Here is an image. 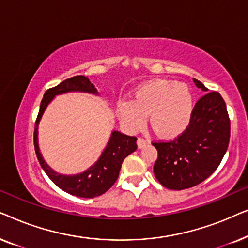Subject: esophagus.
<instances>
[{
	"mask_svg": "<svg viewBox=\"0 0 248 248\" xmlns=\"http://www.w3.org/2000/svg\"><path fill=\"white\" fill-rule=\"evenodd\" d=\"M137 143H138V148L141 149V148H143V147H145V145L148 144V141L144 140V139H142V138H139L138 141H137Z\"/></svg>",
	"mask_w": 248,
	"mask_h": 248,
	"instance_id": "obj_1",
	"label": "esophagus"
}]
</instances>
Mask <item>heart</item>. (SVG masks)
I'll list each match as a JSON object with an SVG mask.
<instances>
[{"instance_id":"1","label":"heart","mask_w":248,"mask_h":248,"mask_svg":"<svg viewBox=\"0 0 248 248\" xmlns=\"http://www.w3.org/2000/svg\"><path fill=\"white\" fill-rule=\"evenodd\" d=\"M194 96L188 87L174 81L154 80L134 91L131 101H118L116 111L121 123L137 131L149 115L152 130L164 139L184 133L194 113Z\"/></svg>"}]
</instances>
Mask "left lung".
<instances>
[{"mask_svg":"<svg viewBox=\"0 0 248 248\" xmlns=\"http://www.w3.org/2000/svg\"><path fill=\"white\" fill-rule=\"evenodd\" d=\"M195 86L208 88L196 79ZM230 139L226 103L217 91L205 93L195 104L191 123L175 140L152 143L158 151L154 172L166 188H189L213 174L225 155Z\"/></svg>","mask_w":248,"mask_h":248,"instance_id":"left-lung-1","label":"left lung"}]
</instances>
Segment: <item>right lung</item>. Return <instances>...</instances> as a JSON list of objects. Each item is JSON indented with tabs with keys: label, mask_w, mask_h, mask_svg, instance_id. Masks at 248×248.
Instances as JSON below:
<instances>
[{
	"label": "right lung",
	"mask_w": 248,
	"mask_h": 248,
	"mask_svg": "<svg viewBox=\"0 0 248 248\" xmlns=\"http://www.w3.org/2000/svg\"><path fill=\"white\" fill-rule=\"evenodd\" d=\"M71 91L98 94L93 84L84 76L70 78V79L61 82L59 86L47 90L44 94L42 103H40L39 113L35 125V132H33V144H35V151L40 166L54 184L71 195H76L78 198L93 199L104 194L114 185L118 177V174H120L122 162L128 155L137 150V138L128 137V135H125L118 131H113L110 134L109 141H108L104 151L101 152L99 159L93 166H90L87 170L77 175H63L53 170L47 165V162L44 160L39 151V122L42 120L44 111L46 110L47 106L53 100L54 97L57 94L71 93Z\"/></svg>",
	"instance_id": "obj_1"
}]
</instances>
